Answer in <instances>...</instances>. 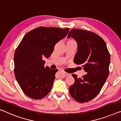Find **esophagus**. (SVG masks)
<instances>
[{
  "label": "esophagus",
  "instance_id": "esophagus-1",
  "mask_svg": "<svg viewBox=\"0 0 121 121\" xmlns=\"http://www.w3.org/2000/svg\"><path fill=\"white\" fill-rule=\"evenodd\" d=\"M64 73L65 76H69V75H71V73H66V72H64Z\"/></svg>",
  "mask_w": 121,
  "mask_h": 121
}]
</instances>
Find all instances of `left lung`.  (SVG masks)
Returning a JSON list of instances; mask_svg holds the SVG:
<instances>
[{"instance_id": "8db88e82", "label": "left lung", "mask_w": 121, "mask_h": 121, "mask_svg": "<svg viewBox=\"0 0 121 121\" xmlns=\"http://www.w3.org/2000/svg\"><path fill=\"white\" fill-rule=\"evenodd\" d=\"M71 37L78 46L73 62L82 65L86 74L78 78L72 74L74 83L69 87V92L77 102H87L99 93L107 80L110 55L105 41L92 32L74 29L68 34V39Z\"/></svg>"}]
</instances>
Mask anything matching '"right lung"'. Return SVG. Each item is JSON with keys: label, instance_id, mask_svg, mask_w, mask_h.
<instances>
[{"label": "right lung", "instance_id": "add662e5", "mask_svg": "<svg viewBox=\"0 0 121 121\" xmlns=\"http://www.w3.org/2000/svg\"><path fill=\"white\" fill-rule=\"evenodd\" d=\"M68 32V28L39 27L23 37L14 53V72L18 83L27 96L39 99L50 91L57 70L45 67L42 58H49L55 45Z\"/></svg>", "mask_w": 121, "mask_h": 121}]
</instances>
